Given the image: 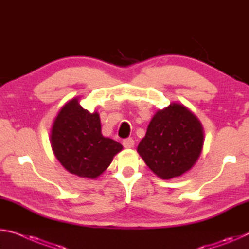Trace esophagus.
<instances>
[{
	"instance_id": "esophagus-1",
	"label": "esophagus",
	"mask_w": 249,
	"mask_h": 249,
	"mask_svg": "<svg viewBox=\"0 0 249 249\" xmlns=\"http://www.w3.org/2000/svg\"><path fill=\"white\" fill-rule=\"evenodd\" d=\"M134 145H135V142L133 138L128 137V138H125V140L123 141V146L125 147V148H133Z\"/></svg>"
}]
</instances>
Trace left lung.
Here are the masks:
<instances>
[{"label":"left lung","mask_w":249,"mask_h":249,"mask_svg":"<svg viewBox=\"0 0 249 249\" xmlns=\"http://www.w3.org/2000/svg\"><path fill=\"white\" fill-rule=\"evenodd\" d=\"M203 140L199 119L184 105L174 102L156 112L137 151L155 175L169 180L196 165Z\"/></svg>","instance_id":"8db88e82"}]
</instances>
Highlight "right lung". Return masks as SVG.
Returning <instances> with one entry per match:
<instances>
[{"mask_svg":"<svg viewBox=\"0 0 249 249\" xmlns=\"http://www.w3.org/2000/svg\"><path fill=\"white\" fill-rule=\"evenodd\" d=\"M50 144L65 169L88 179L102 175L123 149L120 142L103 136L99 113L84 109L79 98L68 101L58 112L50 132Z\"/></svg>","mask_w":249,"mask_h":249,"instance_id":"1","label":"right lung"}]
</instances>
